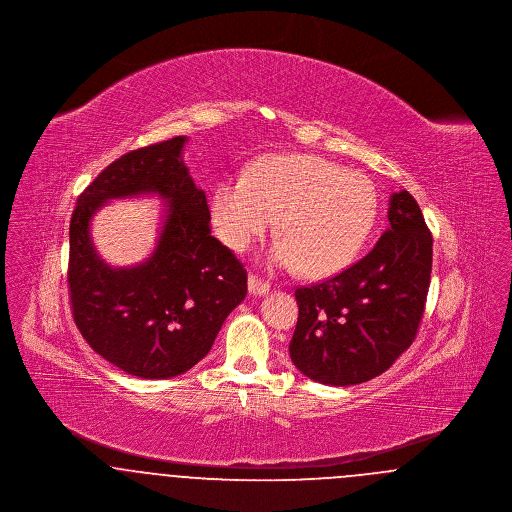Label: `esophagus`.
<instances>
[{
  "mask_svg": "<svg viewBox=\"0 0 512 512\" xmlns=\"http://www.w3.org/2000/svg\"><path fill=\"white\" fill-rule=\"evenodd\" d=\"M270 290V282L268 280H263L261 276H257V274H249V292L253 293V295H265Z\"/></svg>",
  "mask_w": 512,
  "mask_h": 512,
  "instance_id": "1",
  "label": "esophagus"
}]
</instances>
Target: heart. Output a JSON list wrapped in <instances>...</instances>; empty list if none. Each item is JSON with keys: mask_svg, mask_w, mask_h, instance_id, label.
<instances>
[{"mask_svg": "<svg viewBox=\"0 0 512 512\" xmlns=\"http://www.w3.org/2000/svg\"><path fill=\"white\" fill-rule=\"evenodd\" d=\"M378 215V192L361 172L318 155H272L247 176H230L211 197L220 242L245 251L278 219L282 240L272 249L280 267L326 278L349 267L366 244Z\"/></svg>", "mask_w": 512, "mask_h": 512, "instance_id": "heart-1", "label": "heart"}]
</instances>
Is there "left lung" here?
Masks as SVG:
<instances>
[{
    "instance_id": "left-lung-1",
    "label": "left lung",
    "mask_w": 512,
    "mask_h": 512,
    "mask_svg": "<svg viewBox=\"0 0 512 512\" xmlns=\"http://www.w3.org/2000/svg\"><path fill=\"white\" fill-rule=\"evenodd\" d=\"M388 219L390 228L361 261L295 290L299 317L290 357L315 382H368L418 334L432 274V232L409 192L391 195Z\"/></svg>"
}]
</instances>
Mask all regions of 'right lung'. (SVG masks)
<instances>
[{"mask_svg":"<svg viewBox=\"0 0 512 512\" xmlns=\"http://www.w3.org/2000/svg\"><path fill=\"white\" fill-rule=\"evenodd\" d=\"M184 142L176 136L113 161L78 195L69 228L76 328L105 361L147 380L197 365L247 293L244 263L211 236L207 197L180 159ZM140 191L172 201L162 240L144 266L109 269L89 242V219L107 198Z\"/></svg>","mask_w":512,"mask_h":512,"instance_id":"add662e5","label":"right lung"}]
</instances>
